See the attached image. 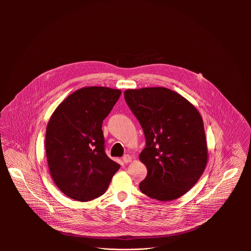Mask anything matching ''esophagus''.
I'll use <instances>...</instances> for the list:
<instances>
[{"mask_svg":"<svg viewBox=\"0 0 251 251\" xmlns=\"http://www.w3.org/2000/svg\"><path fill=\"white\" fill-rule=\"evenodd\" d=\"M123 161L125 163H129L132 161V157L129 155V154H126L124 157H123Z\"/></svg>","mask_w":251,"mask_h":251,"instance_id":"obj_1","label":"esophagus"}]
</instances>
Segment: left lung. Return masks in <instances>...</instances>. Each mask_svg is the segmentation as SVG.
Here are the masks:
<instances>
[{
  "label": "left lung",
  "instance_id": "obj_1",
  "mask_svg": "<svg viewBox=\"0 0 251 251\" xmlns=\"http://www.w3.org/2000/svg\"><path fill=\"white\" fill-rule=\"evenodd\" d=\"M125 99L146 137L139 159L148 174L140 182V190L159 201L179 198L198 181L208 162L199 111L182 96L164 87L126 90Z\"/></svg>",
  "mask_w": 251,
  "mask_h": 251
}]
</instances>
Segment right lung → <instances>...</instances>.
Returning a JSON list of instances; mask_svg holds the SVG:
<instances>
[{
    "label": "right lung",
    "instance_id": "right-lung-1",
    "mask_svg": "<svg viewBox=\"0 0 251 251\" xmlns=\"http://www.w3.org/2000/svg\"><path fill=\"white\" fill-rule=\"evenodd\" d=\"M121 94L108 87L81 88L58 105L47 124L50 175L58 188L76 201L101 196L120 168L104 151L101 126Z\"/></svg>",
    "mask_w": 251,
    "mask_h": 251
}]
</instances>
